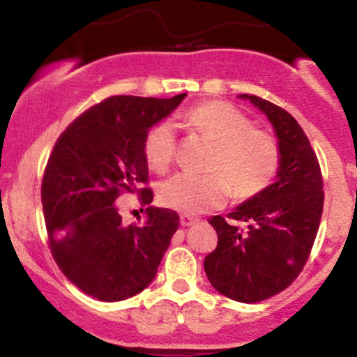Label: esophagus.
I'll return each mask as SVG.
<instances>
[{
    "label": "esophagus",
    "instance_id": "34e87169",
    "mask_svg": "<svg viewBox=\"0 0 357 357\" xmlns=\"http://www.w3.org/2000/svg\"><path fill=\"white\" fill-rule=\"evenodd\" d=\"M198 218H195V216H190V215H181V218H179V223H181V227H191V225H195Z\"/></svg>",
    "mask_w": 357,
    "mask_h": 357
}]
</instances>
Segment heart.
<instances>
[{
	"instance_id": "b5f03b06",
	"label": "heart",
	"mask_w": 357,
	"mask_h": 357,
	"mask_svg": "<svg viewBox=\"0 0 357 357\" xmlns=\"http://www.w3.org/2000/svg\"><path fill=\"white\" fill-rule=\"evenodd\" d=\"M186 121L216 142L208 174L179 173L162 183L159 199L165 206L184 215H196L221 206L228 195L252 198L272 183L278 169L277 141L253 127L241 110L227 102L213 100L192 107ZM147 166L165 173L176 155V134L171 122H159L144 141Z\"/></svg>"
}]
</instances>
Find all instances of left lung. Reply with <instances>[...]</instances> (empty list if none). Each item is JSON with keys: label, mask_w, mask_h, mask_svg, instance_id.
I'll use <instances>...</instances> for the list:
<instances>
[{"label": "left lung", "mask_w": 357, "mask_h": 357, "mask_svg": "<svg viewBox=\"0 0 357 357\" xmlns=\"http://www.w3.org/2000/svg\"><path fill=\"white\" fill-rule=\"evenodd\" d=\"M264 112L277 136L275 181L223 216H213L218 245L204 258L210 284L253 304L285 290L304 268L321 223L324 191L317 155L298 122L272 102L241 93Z\"/></svg>", "instance_id": "obj_1"}]
</instances>
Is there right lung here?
I'll use <instances>...</instances> for the list:
<instances>
[{
	"instance_id": "obj_1",
	"label": "right lung",
	"mask_w": 357,
	"mask_h": 357,
	"mask_svg": "<svg viewBox=\"0 0 357 357\" xmlns=\"http://www.w3.org/2000/svg\"><path fill=\"white\" fill-rule=\"evenodd\" d=\"M184 97H109L77 117L53 147L42 183L48 241L63 275L87 296L124 301L158 273L178 213L147 206L144 225H124L116 202L122 192L153 202L142 188L146 136Z\"/></svg>"
}]
</instances>
